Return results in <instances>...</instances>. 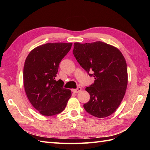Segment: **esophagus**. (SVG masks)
<instances>
[{
  "label": "esophagus",
  "instance_id": "1",
  "mask_svg": "<svg viewBox=\"0 0 150 150\" xmlns=\"http://www.w3.org/2000/svg\"><path fill=\"white\" fill-rule=\"evenodd\" d=\"M81 90H82V88H81V87H78L77 88H76V89H74V92L75 93H79V92H80L81 91Z\"/></svg>",
  "mask_w": 150,
  "mask_h": 150
}]
</instances>
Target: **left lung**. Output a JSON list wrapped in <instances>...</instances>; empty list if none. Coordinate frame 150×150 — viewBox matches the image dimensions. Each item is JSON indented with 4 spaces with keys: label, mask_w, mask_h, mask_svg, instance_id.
<instances>
[{
    "label": "left lung",
    "mask_w": 150,
    "mask_h": 150,
    "mask_svg": "<svg viewBox=\"0 0 150 150\" xmlns=\"http://www.w3.org/2000/svg\"><path fill=\"white\" fill-rule=\"evenodd\" d=\"M73 53L82 68L93 71L94 83L86 88L90 99L84 104L88 113L98 118L111 115L122 102L128 85L126 60L120 51L100 41L74 43Z\"/></svg>",
    "instance_id": "left-lung-1"
}]
</instances>
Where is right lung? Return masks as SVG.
Segmentation results:
<instances>
[{"label": "right lung", "mask_w": 150, "mask_h": 150, "mask_svg": "<svg viewBox=\"0 0 150 150\" xmlns=\"http://www.w3.org/2000/svg\"><path fill=\"white\" fill-rule=\"evenodd\" d=\"M72 43H47L35 47L24 65V90L30 103L44 116L59 114L65 109L71 91L55 81L59 63L71 49Z\"/></svg>", "instance_id": "right-lung-1"}]
</instances>
